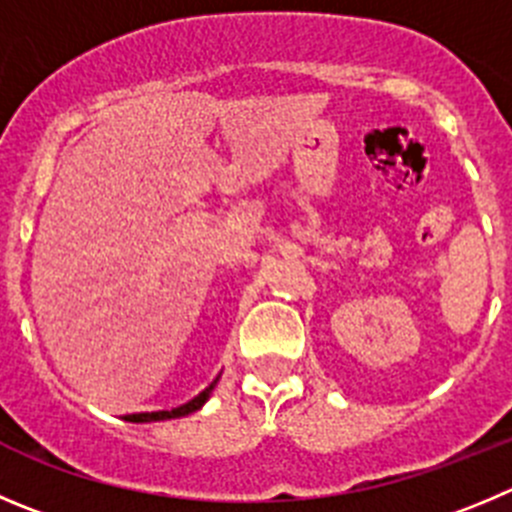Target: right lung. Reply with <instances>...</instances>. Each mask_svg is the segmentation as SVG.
<instances>
[{
	"label": "right lung",
	"mask_w": 512,
	"mask_h": 512,
	"mask_svg": "<svg viewBox=\"0 0 512 512\" xmlns=\"http://www.w3.org/2000/svg\"><path fill=\"white\" fill-rule=\"evenodd\" d=\"M214 384H217V379L212 381V384L207 386V389L202 391L199 396H194L191 401H186V404H181V407L171 409V412H143V414H128V422H161V419H176V417H186V414L197 412V409L204 407V401L209 399V394H212Z\"/></svg>",
	"instance_id": "right-lung-1"
}]
</instances>
